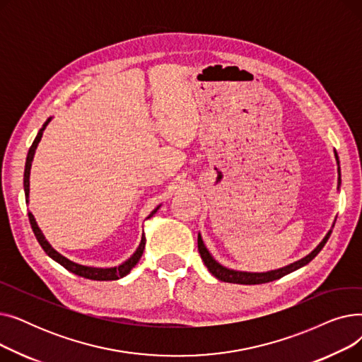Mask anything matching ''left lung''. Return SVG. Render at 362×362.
I'll return each mask as SVG.
<instances>
[{
	"mask_svg": "<svg viewBox=\"0 0 362 362\" xmlns=\"http://www.w3.org/2000/svg\"><path fill=\"white\" fill-rule=\"evenodd\" d=\"M334 157H336V161H337V165H339V157H337V152L334 151ZM337 173H339V177H337V189L340 187V167H337ZM334 226V223H333ZM332 235V230L327 232V235L325 236V239H322L318 245L317 248L314 251H311L307 257H303L289 265H286V267H281V269H277V270H272V272H264V273H251V272H238V270H232V269H227L224 267V265H221L218 261L214 259V257L210 254V251L206 250V246L204 245V240L201 238V233H198V251L201 254V258L204 261V264L206 265L208 272H210L214 277H217L218 280L221 281H226V283H238V284H259V283H269V281H273V280H277L283 276H286L300 267H303V265H307L311 259H314L317 257V254L322 250V246L326 245L327 239L330 238Z\"/></svg>",
	"mask_w": 362,
	"mask_h": 362,
	"instance_id": "obj_1",
	"label": "left lung"
}]
</instances>
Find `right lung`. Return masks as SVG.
Instances as JSON below:
<instances>
[{
    "label": "right lung",
    "instance_id": "right-lung-1",
    "mask_svg": "<svg viewBox=\"0 0 362 362\" xmlns=\"http://www.w3.org/2000/svg\"><path fill=\"white\" fill-rule=\"evenodd\" d=\"M52 117H49L44 124L42 127L40 129V132H37V135L32 144V146L29 148V152H28V157H26V165H25V176H23V186H25V197H26V204H29V177H30V168H32V161H33V157H35V151L37 148V144L41 142V138H42V133L45 130V127L48 126V123L51 122ZM161 205H158L156 210H152V213L146 217V218H151L152 216H154L158 208ZM29 216V221H30V226H32V230L37 239V242H40V245L42 246V250L45 251V254L52 258L55 262H59L60 265H63V267L66 270H69L70 273L76 274V276H81V277H85V279H90V280H117V279H122L124 276H127L130 273V270L135 267V265L138 264V261L141 259L142 254H144V250H145V235H142V239H141V243L136 248V251L133 252V255L126 259L124 262H122L120 265H116V267H108V269H103V267H90V265H82V264H78L74 262L71 259H69L67 257L62 255L59 251H55L51 243L45 239L42 230L37 227V223L33 217L32 213L28 214Z\"/></svg>",
    "mask_w": 362,
    "mask_h": 362
}]
</instances>
